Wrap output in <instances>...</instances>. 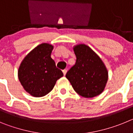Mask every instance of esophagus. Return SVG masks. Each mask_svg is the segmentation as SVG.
Here are the masks:
<instances>
[{
	"instance_id": "esophagus-1",
	"label": "esophagus",
	"mask_w": 133,
	"mask_h": 133,
	"mask_svg": "<svg viewBox=\"0 0 133 133\" xmlns=\"http://www.w3.org/2000/svg\"><path fill=\"white\" fill-rule=\"evenodd\" d=\"M66 72H67V70H66V69H64V70H63V74H64V75H66Z\"/></svg>"
}]
</instances>
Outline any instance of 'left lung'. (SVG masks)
I'll list each match as a JSON object with an SVG mask.
<instances>
[{
  "mask_svg": "<svg viewBox=\"0 0 133 133\" xmlns=\"http://www.w3.org/2000/svg\"><path fill=\"white\" fill-rule=\"evenodd\" d=\"M77 61L66 77L74 90L85 98H92L103 92L108 81V71L99 56L87 45L73 48Z\"/></svg>",
  "mask_w": 133,
  "mask_h": 133,
  "instance_id": "obj_1",
  "label": "left lung"
}]
</instances>
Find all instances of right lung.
<instances>
[{"label":"right lung","instance_id":"add662e5","mask_svg":"<svg viewBox=\"0 0 133 133\" xmlns=\"http://www.w3.org/2000/svg\"><path fill=\"white\" fill-rule=\"evenodd\" d=\"M53 46L43 43L32 50L22 61L18 77L24 90L35 97L45 96L63 76L50 57Z\"/></svg>","mask_w":133,"mask_h":133}]
</instances>
